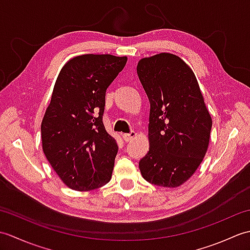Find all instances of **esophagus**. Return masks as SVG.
<instances>
[{"label":"esophagus","mask_w":250,"mask_h":250,"mask_svg":"<svg viewBox=\"0 0 250 250\" xmlns=\"http://www.w3.org/2000/svg\"><path fill=\"white\" fill-rule=\"evenodd\" d=\"M136 135H137V133H136L135 131H131L130 133L122 134V137H124V140H125V142H130V141L133 140Z\"/></svg>","instance_id":"34e87169"}]
</instances>
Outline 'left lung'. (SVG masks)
I'll return each mask as SVG.
<instances>
[{"mask_svg": "<svg viewBox=\"0 0 250 250\" xmlns=\"http://www.w3.org/2000/svg\"><path fill=\"white\" fill-rule=\"evenodd\" d=\"M137 75L150 102L149 151L140 161L148 183L177 188L203 161L213 121L193 71L176 55L143 58Z\"/></svg>", "mask_w": 250, "mask_h": 250, "instance_id": "8db88e82", "label": "left lung"}]
</instances>
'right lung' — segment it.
Returning <instances> with one entry per match:
<instances>
[{
    "label": "right lung",
    "instance_id": "right-lung-1",
    "mask_svg": "<svg viewBox=\"0 0 250 250\" xmlns=\"http://www.w3.org/2000/svg\"><path fill=\"white\" fill-rule=\"evenodd\" d=\"M126 57L82 55L58 75L41 125L42 147L68 188L90 191L107 184L118 145L103 124L105 92Z\"/></svg>",
    "mask_w": 250,
    "mask_h": 250
}]
</instances>
